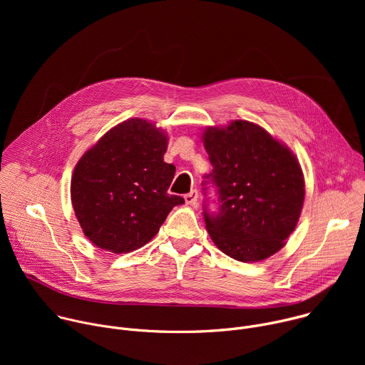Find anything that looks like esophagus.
Returning a JSON list of instances; mask_svg holds the SVG:
<instances>
[{
    "label": "esophagus",
    "instance_id": "obj_1",
    "mask_svg": "<svg viewBox=\"0 0 365 365\" xmlns=\"http://www.w3.org/2000/svg\"><path fill=\"white\" fill-rule=\"evenodd\" d=\"M197 196H199L197 190H196V189H192L189 193H186V195H185V202H186L187 205H196Z\"/></svg>",
    "mask_w": 365,
    "mask_h": 365
}]
</instances>
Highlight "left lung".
Here are the masks:
<instances>
[{
    "label": "left lung",
    "mask_w": 365,
    "mask_h": 365,
    "mask_svg": "<svg viewBox=\"0 0 365 365\" xmlns=\"http://www.w3.org/2000/svg\"><path fill=\"white\" fill-rule=\"evenodd\" d=\"M212 172L203 185L217 187L218 210L203 205L215 245L242 263L262 262L283 248L294 231L304 180L296 155L259 125L237 120L202 134ZM206 192V187H203Z\"/></svg>",
    "instance_id": "1"
}]
</instances>
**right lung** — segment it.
Returning <instances> with one entry per match:
<instances>
[{"label": "right lung", "instance_id": "obj_1", "mask_svg": "<svg viewBox=\"0 0 365 365\" xmlns=\"http://www.w3.org/2000/svg\"><path fill=\"white\" fill-rule=\"evenodd\" d=\"M168 135L141 118L127 120L91 147L71 182L75 215L85 237L115 254L145 245L173 206L185 203L168 189L176 168L163 160Z\"/></svg>", "mask_w": 365, "mask_h": 365}]
</instances>
